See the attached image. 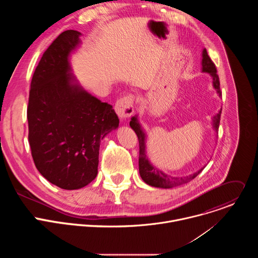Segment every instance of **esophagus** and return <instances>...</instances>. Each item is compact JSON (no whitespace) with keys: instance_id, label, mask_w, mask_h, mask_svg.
I'll return each instance as SVG.
<instances>
[{"instance_id":"obj_1","label":"esophagus","mask_w":258,"mask_h":258,"mask_svg":"<svg viewBox=\"0 0 258 258\" xmlns=\"http://www.w3.org/2000/svg\"><path fill=\"white\" fill-rule=\"evenodd\" d=\"M115 112L121 120H125L134 113V97L128 96L118 100L114 106Z\"/></svg>"}]
</instances>
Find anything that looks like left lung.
Segmentation results:
<instances>
[{
    "label": "left lung",
    "instance_id": "8db88e82",
    "mask_svg": "<svg viewBox=\"0 0 258 258\" xmlns=\"http://www.w3.org/2000/svg\"><path fill=\"white\" fill-rule=\"evenodd\" d=\"M202 72H206L212 79V86L215 89L217 95L222 97V92H220L219 88V79L216 75V68L214 63L211 61L210 57L207 54L206 49H203L202 51ZM220 114H222V109L219 110L218 113H216L212 117V127L217 133L219 121H220ZM131 127L135 131V133L138 136L139 139V146H140V155H139V172L142 177V179L147 183V185L155 187V188H162V189H170L176 186H180L182 183H187L193 178H195L205 167H201L196 172L186 175V176H171L162 171L161 169L157 168L156 166L152 165V163L149 161L148 156H147L146 151V142H147V135L142 128V125L140 124L138 120V116H133L130 121Z\"/></svg>",
    "mask_w": 258,
    "mask_h": 258
}]
</instances>
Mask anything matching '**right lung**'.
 Listing matches in <instances>:
<instances>
[{
    "instance_id": "1",
    "label": "right lung",
    "mask_w": 258,
    "mask_h": 258,
    "mask_svg": "<svg viewBox=\"0 0 258 258\" xmlns=\"http://www.w3.org/2000/svg\"><path fill=\"white\" fill-rule=\"evenodd\" d=\"M82 33L65 30L44 53L30 84L27 120L31 155L40 173L64 190L97 176L101 141L116 130L112 106L79 84L70 65Z\"/></svg>"
}]
</instances>
